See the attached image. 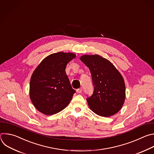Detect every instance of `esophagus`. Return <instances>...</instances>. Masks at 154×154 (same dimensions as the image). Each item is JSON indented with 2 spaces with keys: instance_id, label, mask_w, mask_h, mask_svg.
I'll return each mask as SVG.
<instances>
[{
  "instance_id": "esophagus-1",
  "label": "esophagus",
  "mask_w": 154,
  "mask_h": 154,
  "mask_svg": "<svg viewBox=\"0 0 154 154\" xmlns=\"http://www.w3.org/2000/svg\"><path fill=\"white\" fill-rule=\"evenodd\" d=\"M76 91H77V92H78V94H81V93H82V88L81 87V88L77 89Z\"/></svg>"
}]
</instances>
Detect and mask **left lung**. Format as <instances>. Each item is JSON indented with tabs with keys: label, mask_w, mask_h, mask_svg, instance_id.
<instances>
[{
	"label": "left lung",
	"mask_w": 154,
	"mask_h": 154,
	"mask_svg": "<svg viewBox=\"0 0 154 154\" xmlns=\"http://www.w3.org/2000/svg\"><path fill=\"white\" fill-rule=\"evenodd\" d=\"M80 59L88 67L94 85L93 94L86 99L89 107L101 116L116 114L123 105L126 97L121 75L109 60L100 55H84Z\"/></svg>",
	"instance_id": "obj_1"
}]
</instances>
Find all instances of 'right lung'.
<instances>
[{"instance_id":"1","label":"right lung","mask_w":154,"mask_h":154,"mask_svg":"<svg viewBox=\"0 0 154 154\" xmlns=\"http://www.w3.org/2000/svg\"><path fill=\"white\" fill-rule=\"evenodd\" d=\"M76 57L58 52L46 57L34 71L29 84V97L41 113L51 115L65 109L76 91L66 73L67 64Z\"/></svg>"}]
</instances>
